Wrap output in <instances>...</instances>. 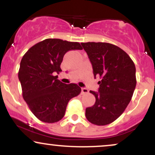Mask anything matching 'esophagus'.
I'll return each mask as SVG.
<instances>
[{
  "label": "esophagus",
  "instance_id": "obj_1",
  "mask_svg": "<svg viewBox=\"0 0 155 155\" xmlns=\"http://www.w3.org/2000/svg\"><path fill=\"white\" fill-rule=\"evenodd\" d=\"M88 92H89V90L87 88H84V87L81 88V93H82L83 95L84 94H87Z\"/></svg>",
  "mask_w": 155,
  "mask_h": 155
}]
</instances>
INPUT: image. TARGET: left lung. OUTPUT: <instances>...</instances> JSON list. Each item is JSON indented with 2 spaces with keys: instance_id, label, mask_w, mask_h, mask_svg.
<instances>
[{
  "instance_id": "1",
  "label": "left lung",
  "mask_w": 155,
  "mask_h": 155,
  "mask_svg": "<svg viewBox=\"0 0 155 155\" xmlns=\"http://www.w3.org/2000/svg\"><path fill=\"white\" fill-rule=\"evenodd\" d=\"M91 62L95 78L99 76L98 92L92 107L86 108L87 120L106 125L123 113L136 86V66L130 56L117 46L104 42L81 43Z\"/></svg>"
}]
</instances>
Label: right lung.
<instances>
[{"instance_id":"1","label":"right lung","mask_w":155,"mask_h":155,"mask_svg":"<svg viewBox=\"0 0 155 155\" xmlns=\"http://www.w3.org/2000/svg\"><path fill=\"white\" fill-rule=\"evenodd\" d=\"M82 49L79 42L47 38L30 48L22 57L18 73L22 97L32 113L47 123L60 121L68 101L79 95L81 87L58 79L67 51Z\"/></svg>"}]
</instances>
